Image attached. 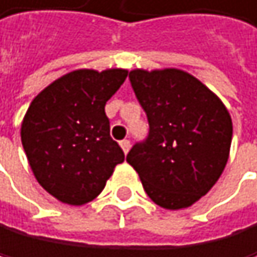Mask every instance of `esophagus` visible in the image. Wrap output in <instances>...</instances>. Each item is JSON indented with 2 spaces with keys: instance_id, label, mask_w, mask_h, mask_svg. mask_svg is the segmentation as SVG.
<instances>
[{
  "instance_id": "obj_1",
  "label": "esophagus",
  "mask_w": 257,
  "mask_h": 257,
  "mask_svg": "<svg viewBox=\"0 0 257 257\" xmlns=\"http://www.w3.org/2000/svg\"><path fill=\"white\" fill-rule=\"evenodd\" d=\"M119 146H121V149H123L124 154H127V152H130V149H131V142L127 141V139H124V141L119 142Z\"/></svg>"
}]
</instances>
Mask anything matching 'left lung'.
Instances as JSON below:
<instances>
[{"instance_id": "obj_1", "label": "left lung", "mask_w": 257, "mask_h": 257, "mask_svg": "<svg viewBox=\"0 0 257 257\" xmlns=\"http://www.w3.org/2000/svg\"><path fill=\"white\" fill-rule=\"evenodd\" d=\"M130 81L150 130L126 161L158 206H192L217 182L229 160V111L213 91L184 70L138 68L130 72Z\"/></svg>"}]
</instances>
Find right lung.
<instances>
[{"label":"right lung","mask_w":257,"mask_h":257,"mask_svg":"<svg viewBox=\"0 0 257 257\" xmlns=\"http://www.w3.org/2000/svg\"><path fill=\"white\" fill-rule=\"evenodd\" d=\"M127 70L81 68L44 88L28 107L20 138L41 187L62 203L80 206L105 187L121 147L110 138L105 103Z\"/></svg>","instance_id":"add662e5"}]
</instances>
